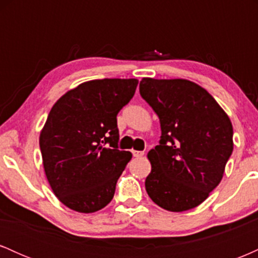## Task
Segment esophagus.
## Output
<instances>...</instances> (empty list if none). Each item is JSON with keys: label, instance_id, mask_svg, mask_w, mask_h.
Returning <instances> with one entry per match:
<instances>
[{"label": "esophagus", "instance_id": "esophagus-1", "mask_svg": "<svg viewBox=\"0 0 258 258\" xmlns=\"http://www.w3.org/2000/svg\"><path fill=\"white\" fill-rule=\"evenodd\" d=\"M144 155V152H139V150H133V156L136 158H141V156Z\"/></svg>", "mask_w": 258, "mask_h": 258}]
</instances>
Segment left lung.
<instances>
[{"instance_id":"1","label":"left lung","mask_w":258,"mask_h":258,"mask_svg":"<svg viewBox=\"0 0 258 258\" xmlns=\"http://www.w3.org/2000/svg\"><path fill=\"white\" fill-rule=\"evenodd\" d=\"M142 98L160 120V144L148 153L146 190L172 212L194 209L220 184L233 152V126L205 88L184 79L143 78Z\"/></svg>"}]
</instances>
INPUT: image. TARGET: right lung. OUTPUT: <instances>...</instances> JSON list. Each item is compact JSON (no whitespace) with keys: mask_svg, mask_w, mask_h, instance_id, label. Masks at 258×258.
I'll use <instances>...</instances> for the list:
<instances>
[{"mask_svg":"<svg viewBox=\"0 0 258 258\" xmlns=\"http://www.w3.org/2000/svg\"><path fill=\"white\" fill-rule=\"evenodd\" d=\"M137 79L91 80L52 106L40 133L47 180L61 204L92 214L110 203L132 153L117 149L116 115L132 99Z\"/></svg>","mask_w":258,"mask_h":258,"instance_id":"obj_1","label":"right lung"}]
</instances>
